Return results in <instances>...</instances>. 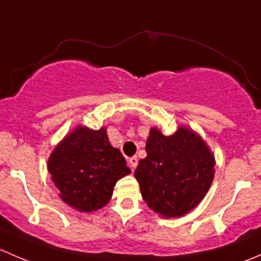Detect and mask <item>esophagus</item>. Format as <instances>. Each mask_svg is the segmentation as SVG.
Masks as SVG:
<instances>
[{"instance_id": "esophagus-1", "label": "esophagus", "mask_w": 261, "mask_h": 261, "mask_svg": "<svg viewBox=\"0 0 261 261\" xmlns=\"http://www.w3.org/2000/svg\"><path fill=\"white\" fill-rule=\"evenodd\" d=\"M128 165H129V167L132 168V170H134V168L137 167V165H138V158L130 157L129 161H128Z\"/></svg>"}]
</instances>
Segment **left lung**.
Returning <instances> with one entry per match:
<instances>
[{
	"instance_id": "8db88e82",
	"label": "left lung",
	"mask_w": 261,
	"mask_h": 261,
	"mask_svg": "<svg viewBox=\"0 0 261 261\" xmlns=\"http://www.w3.org/2000/svg\"><path fill=\"white\" fill-rule=\"evenodd\" d=\"M146 152L134 177L147 206L166 219L189 214L214 181L216 161L206 142L186 125L172 136L152 127Z\"/></svg>"
}]
</instances>
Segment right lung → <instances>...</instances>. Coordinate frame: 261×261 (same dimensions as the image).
<instances>
[{
  "label": "right lung",
  "instance_id": "right-lung-1",
  "mask_svg": "<svg viewBox=\"0 0 261 261\" xmlns=\"http://www.w3.org/2000/svg\"><path fill=\"white\" fill-rule=\"evenodd\" d=\"M47 170L59 197L79 212L100 210L111 201L118 179L130 173L107 128L76 125L55 146Z\"/></svg>",
  "mask_w": 261,
  "mask_h": 261
}]
</instances>
